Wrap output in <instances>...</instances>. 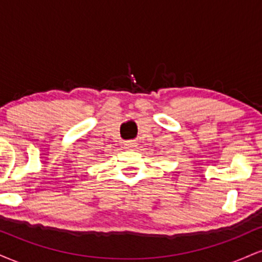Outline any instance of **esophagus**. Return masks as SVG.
I'll list each match as a JSON object with an SVG mask.
<instances>
[{
	"instance_id": "34e87169",
	"label": "esophagus",
	"mask_w": 262,
	"mask_h": 262,
	"mask_svg": "<svg viewBox=\"0 0 262 262\" xmlns=\"http://www.w3.org/2000/svg\"><path fill=\"white\" fill-rule=\"evenodd\" d=\"M135 144L137 143H134V140H128V141H125V149H133V148H135Z\"/></svg>"
}]
</instances>
